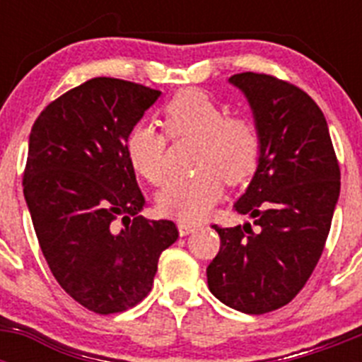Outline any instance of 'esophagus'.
<instances>
[{
    "mask_svg": "<svg viewBox=\"0 0 362 362\" xmlns=\"http://www.w3.org/2000/svg\"><path fill=\"white\" fill-rule=\"evenodd\" d=\"M177 228L181 235H188V233L196 232L197 228H201V225H196V223H188V221H179Z\"/></svg>",
    "mask_w": 362,
    "mask_h": 362,
    "instance_id": "obj_1",
    "label": "esophagus"
}]
</instances>
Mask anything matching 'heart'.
<instances>
[{"label":"heart","instance_id":"b5f03b06","mask_svg":"<svg viewBox=\"0 0 362 362\" xmlns=\"http://www.w3.org/2000/svg\"><path fill=\"white\" fill-rule=\"evenodd\" d=\"M168 136L194 137L196 175L172 179L158 196L165 216L179 221H201L223 197L228 185L246 183L257 170L263 139L250 117L226 116L223 105L199 88H185L163 107ZM130 166L148 183L159 185L166 175V137L153 124L137 123L124 139Z\"/></svg>","mask_w":362,"mask_h":362}]
</instances>
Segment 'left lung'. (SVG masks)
I'll return each mask as SVG.
<instances>
[{"mask_svg": "<svg viewBox=\"0 0 362 362\" xmlns=\"http://www.w3.org/2000/svg\"><path fill=\"white\" fill-rule=\"evenodd\" d=\"M248 99L263 148L233 210L254 219L221 228L206 268L209 288L243 313L288 305L317 264L341 192V170L325 114L306 92L267 74L228 79Z\"/></svg>", "mask_w": 362, "mask_h": 362, "instance_id": "obj_1", "label": "left lung"}]
</instances>
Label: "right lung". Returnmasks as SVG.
Instances as JSON below:
<instances>
[{
  "mask_svg": "<svg viewBox=\"0 0 362 362\" xmlns=\"http://www.w3.org/2000/svg\"><path fill=\"white\" fill-rule=\"evenodd\" d=\"M159 95L123 79H88L45 108L28 137L23 194L41 252L62 288L101 315L150 292L159 255L179 235L172 221L139 216L145 197L124 152Z\"/></svg>",
  "mask_w": 362,
  "mask_h": 362,
  "instance_id": "right-lung-1",
  "label": "right lung"
}]
</instances>
